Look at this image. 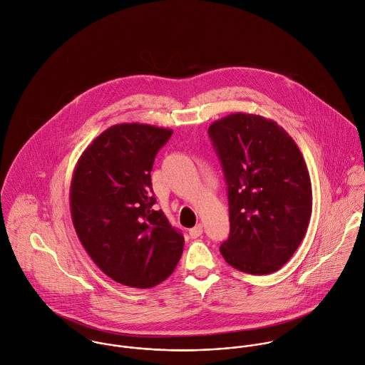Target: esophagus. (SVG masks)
<instances>
[{"label": "esophagus", "mask_w": 365, "mask_h": 365, "mask_svg": "<svg viewBox=\"0 0 365 365\" xmlns=\"http://www.w3.org/2000/svg\"><path fill=\"white\" fill-rule=\"evenodd\" d=\"M203 234V225L199 222V224H196L193 228H190L189 230V235L192 237V238H197V237H200Z\"/></svg>", "instance_id": "esophagus-1"}]
</instances>
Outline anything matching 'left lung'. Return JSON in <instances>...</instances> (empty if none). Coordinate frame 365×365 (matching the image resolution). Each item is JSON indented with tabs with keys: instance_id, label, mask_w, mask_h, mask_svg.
Returning a JSON list of instances; mask_svg holds the SVG:
<instances>
[{
	"instance_id": "8db88e82",
	"label": "left lung",
	"mask_w": 365,
	"mask_h": 365,
	"mask_svg": "<svg viewBox=\"0 0 365 365\" xmlns=\"http://www.w3.org/2000/svg\"><path fill=\"white\" fill-rule=\"evenodd\" d=\"M209 135L228 192L230 235L220 252L241 272L272 274L291 259L312 216L302 152L282 127L257 114L222 117Z\"/></svg>"
}]
</instances>
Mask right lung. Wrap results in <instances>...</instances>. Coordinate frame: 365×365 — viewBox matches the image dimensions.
<instances>
[{"mask_svg":"<svg viewBox=\"0 0 365 365\" xmlns=\"http://www.w3.org/2000/svg\"><path fill=\"white\" fill-rule=\"evenodd\" d=\"M172 130L117 124L78 158L71 183L76 234L94 264L113 281L152 288L176 268L185 238L155 210L150 170Z\"/></svg>","mask_w":365,"mask_h":365,"instance_id":"add662e5","label":"right lung"}]
</instances>
